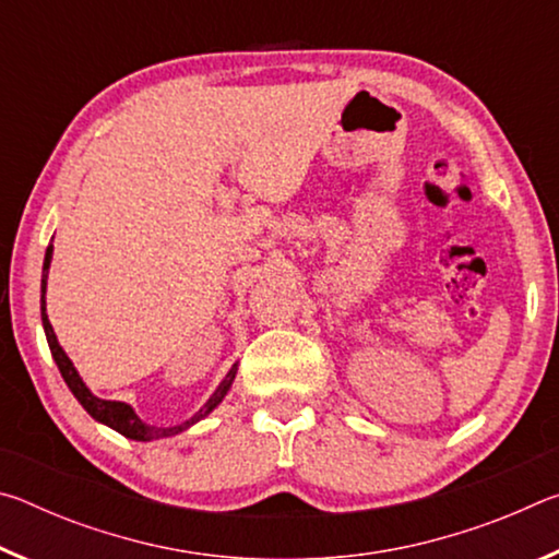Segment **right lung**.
Returning a JSON list of instances; mask_svg holds the SVG:
<instances>
[{"label":"right lung","mask_w":559,"mask_h":559,"mask_svg":"<svg viewBox=\"0 0 559 559\" xmlns=\"http://www.w3.org/2000/svg\"><path fill=\"white\" fill-rule=\"evenodd\" d=\"M51 257H53V246L49 243V249H46V257H44V271H41V323H44V333H46V343L51 347V355H53V362L59 365V372L63 377V382L69 384V390L73 392L75 400L81 402L83 409H86L93 419L106 424V427L116 429L122 437H128L132 441H153V439H165V437H175V433H182L185 429L192 427L200 419H204L206 414L216 406L222 404V400L226 396V392L231 390V382L236 377V370H239V365H234L229 372H226L224 380L216 386L214 394L206 400V404L202 406L200 412H197L192 419H187L185 424H177V427H150L145 424L140 416L135 414L130 404L126 402H112V400H100V396L93 394L86 384H83L81 374L75 372L73 362L69 359V355L63 353V347L59 345V340H56L53 328L49 323V316H46V278H49V266H51Z\"/></svg>","instance_id":"right-lung-1"}]
</instances>
